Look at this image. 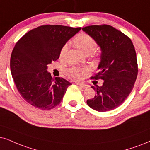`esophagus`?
I'll list each match as a JSON object with an SVG mask.
<instances>
[{"instance_id":"1","label":"esophagus","mask_w":150,"mask_h":150,"mask_svg":"<svg viewBox=\"0 0 150 150\" xmlns=\"http://www.w3.org/2000/svg\"><path fill=\"white\" fill-rule=\"evenodd\" d=\"M77 84L82 88H88V87H89L88 85L85 84H84V83H77Z\"/></svg>"}]
</instances>
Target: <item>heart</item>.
Wrapping results in <instances>:
<instances>
[{
  "instance_id": "obj_1",
  "label": "heart",
  "mask_w": 150,
  "mask_h": 150,
  "mask_svg": "<svg viewBox=\"0 0 150 150\" xmlns=\"http://www.w3.org/2000/svg\"><path fill=\"white\" fill-rule=\"evenodd\" d=\"M73 44L79 49L84 54H89L91 56H97V52L95 51V48L97 46V43L91 36L86 33H79L75 36L73 39ZM68 50V45L65 44L62 47L59 52L60 59H63L65 57ZM86 72L84 68H79L77 66H73L69 68L65 71L66 75L72 79H79L82 77L83 74Z\"/></svg>"
}]
</instances>
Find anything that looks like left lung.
I'll use <instances>...</instances> for the list:
<instances>
[{
  "label": "left lung",
  "mask_w": 150,
  "mask_h": 150,
  "mask_svg": "<svg viewBox=\"0 0 150 150\" xmlns=\"http://www.w3.org/2000/svg\"><path fill=\"white\" fill-rule=\"evenodd\" d=\"M82 30L93 38L102 50L98 71L91 78L104 80L102 86H91L96 96L87 100V105L98 111L115 109L127 98L137 77V58L133 43L129 37L109 25H89Z\"/></svg>",
  "instance_id": "1"
}]
</instances>
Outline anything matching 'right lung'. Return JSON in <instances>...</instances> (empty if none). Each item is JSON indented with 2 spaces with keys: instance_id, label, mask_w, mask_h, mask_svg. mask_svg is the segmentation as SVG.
Returning <instances> with one entry per match:
<instances>
[{
  "instance_id": "add662e5",
  "label": "right lung",
  "mask_w": 150,
  "mask_h": 150,
  "mask_svg": "<svg viewBox=\"0 0 150 150\" xmlns=\"http://www.w3.org/2000/svg\"><path fill=\"white\" fill-rule=\"evenodd\" d=\"M80 30L43 25L17 41L11 54V73L17 90L28 103L42 110L59 105L72 84L62 77L53 79L47 65L58 59L62 47Z\"/></svg>"
}]
</instances>
